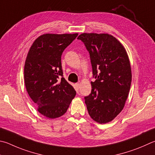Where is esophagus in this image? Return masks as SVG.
Returning a JSON list of instances; mask_svg holds the SVG:
<instances>
[{
	"instance_id": "obj_1",
	"label": "esophagus",
	"mask_w": 155,
	"mask_h": 155,
	"mask_svg": "<svg viewBox=\"0 0 155 155\" xmlns=\"http://www.w3.org/2000/svg\"><path fill=\"white\" fill-rule=\"evenodd\" d=\"M75 85H76V86H77V87L78 89L80 88V84L79 83H76Z\"/></svg>"
}]
</instances>
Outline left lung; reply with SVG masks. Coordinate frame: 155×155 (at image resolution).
<instances>
[{
	"mask_svg": "<svg viewBox=\"0 0 155 155\" xmlns=\"http://www.w3.org/2000/svg\"><path fill=\"white\" fill-rule=\"evenodd\" d=\"M85 45L92 66L91 92L85 96L89 114L95 121L113 120L125 106L131 83L128 55L116 38L108 34L83 33L77 38Z\"/></svg>",
	"mask_w": 155,
	"mask_h": 155,
	"instance_id": "8db88e82",
	"label": "left lung"
}]
</instances>
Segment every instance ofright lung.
<instances>
[{"label":"right lung","instance_id":"1","mask_svg":"<svg viewBox=\"0 0 155 155\" xmlns=\"http://www.w3.org/2000/svg\"><path fill=\"white\" fill-rule=\"evenodd\" d=\"M78 34H46L36 38L28 53L24 81L38 111L49 119L66 113L76 91L63 76L62 53Z\"/></svg>","mask_w":155,"mask_h":155}]
</instances>
